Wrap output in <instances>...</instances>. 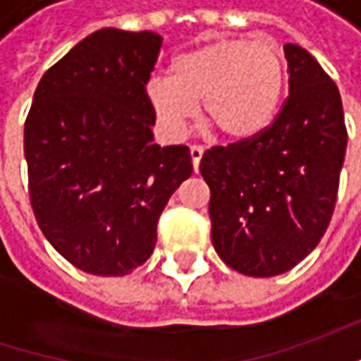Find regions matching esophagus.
I'll use <instances>...</instances> for the list:
<instances>
[{
	"instance_id": "obj_1",
	"label": "esophagus",
	"mask_w": 361,
	"mask_h": 361,
	"mask_svg": "<svg viewBox=\"0 0 361 361\" xmlns=\"http://www.w3.org/2000/svg\"><path fill=\"white\" fill-rule=\"evenodd\" d=\"M202 152H204V150H202V146H197V145L190 146V160H192V166H195V171H199Z\"/></svg>"
}]
</instances>
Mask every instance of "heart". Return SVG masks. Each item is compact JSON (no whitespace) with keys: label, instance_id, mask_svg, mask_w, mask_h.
Wrapping results in <instances>:
<instances>
[{"label":"heart","instance_id":"obj_1","mask_svg":"<svg viewBox=\"0 0 361 361\" xmlns=\"http://www.w3.org/2000/svg\"><path fill=\"white\" fill-rule=\"evenodd\" d=\"M285 88L287 62L273 39L223 37L176 56L171 76L146 82V100L171 140L185 136L197 102L221 136L241 140L269 126Z\"/></svg>","mask_w":361,"mask_h":361}]
</instances>
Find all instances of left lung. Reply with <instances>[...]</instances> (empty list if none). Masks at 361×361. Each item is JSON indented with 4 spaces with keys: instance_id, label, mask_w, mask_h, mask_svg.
<instances>
[{
    "instance_id": "8db88e82",
    "label": "left lung",
    "mask_w": 361,
    "mask_h": 361,
    "mask_svg": "<svg viewBox=\"0 0 361 361\" xmlns=\"http://www.w3.org/2000/svg\"><path fill=\"white\" fill-rule=\"evenodd\" d=\"M283 49L289 96L273 124L201 159L213 247L251 277L293 269L322 241L348 146L338 86L307 49Z\"/></svg>"
}]
</instances>
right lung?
<instances>
[{"mask_svg":"<svg viewBox=\"0 0 361 361\" xmlns=\"http://www.w3.org/2000/svg\"><path fill=\"white\" fill-rule=\"evenodd\" d=\"M154 32L98 30L42 76L23 150L35 221L78 269L120 277L157 245V223L192 174L187 146L154 145L146 82Z\"/></svg>","mask_w":361,"mask_h":361,"instance_id":"1","label":"right lung"}]
</instances>
